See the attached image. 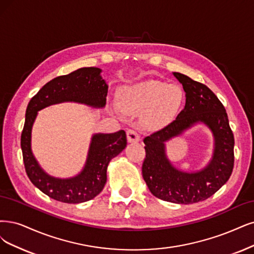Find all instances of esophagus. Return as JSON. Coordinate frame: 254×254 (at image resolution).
Instances as JSON below:
<instances>
[{
  "label": "esophagus",
  "instance_id": "1",
  "mask_svg": "<svg viewBox=\"0 0 254 254\" xmlns=\"http://www.w3.org/2000/svg\"><path fill=\"white\" fill-rule=\"evenodd\" d=\"M127 141L128 142H138L139 140H140L139 134L133 128L127 129Z\"/></svg>",
  "mask_w": 254,
  "mask_h": 254
}]
</instances>
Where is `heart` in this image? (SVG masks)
I'll list each match as a JSON object with an SVG mask.
<instances>
[{
  "instance_id": "b5f03b06",
  "label": "heart",
  "mask_w": 254,
  "mask_h": 254,
  "mask_svg": "<svg viewBox=\"0 0 254 254\" xmlns=\"http://www.w3.org/2000/svg\"><path fill=\"white\" fill-rule=\"evenodd\" d=\"M182 90L175 84L146 79L122 88L119 92V106L127 113L144 110V121L151 126H160L170 120L180 108Z\"/></svg>"
}]
</instances>
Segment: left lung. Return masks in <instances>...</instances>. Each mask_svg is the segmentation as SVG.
Masks as SVG:
<instances>
[{
    "label": "left lung",
    "mask_w": 254,
    "mask_h": 254,
    "mask_svg": "<svg viewBox=\"0 0 254 254\" xmlns=\"http://www.w3.org/2000/svg\"><path fill=\"white\" fill-rule=\"evenodd\" d=\"M184 89L185 107L170 125L145 137L143 179L157 198L177 204H192L208 199L228 181L234 164V137L226 110L205 84L174 72ZM202 122L213 132V159L203 170L187 173L177 170L167 159L165 142Z\"/></svg>",
    "instance_id": "obj_1"
}]
</instances>
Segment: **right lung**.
I'll return each instance as SVG.
<instances>
[{
	"label": "right lung",
	"instance_id": "right-lung-1",
	"mask_svg": "<svg viewBox=\"0 0 254 254\" xmlns=\"http://www.w3.org/2000/svg\"><path fill=\"white\" fill-rule=\"evenodd\" d=\"M100 73L99 68L89 67L55 77L47 82L27 106L21 136L25 170L33 185L56 201L77 204L95 198L107 182V168L111 159L127 146L124 129L112 134L93 135L83 170L69 179H59L45 173L32 154L31 130L40 110L64 101L84 103L94 108L106 106L108 84Z\"/></svg>",
	"mask_w": 254,
	"mask_h": 254
}]
</instances>
